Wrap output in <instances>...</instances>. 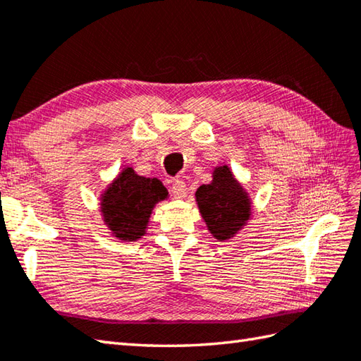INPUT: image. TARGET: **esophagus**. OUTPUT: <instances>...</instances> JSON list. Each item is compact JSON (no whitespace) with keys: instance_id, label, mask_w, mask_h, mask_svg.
Instances as JSON below:
<instances>
[{"instance_id":"esophagus-1","label":"esophagus","mask_w":361,"mask_h":361,"mask_svg":"<svg viewBox=\"0 0 361 361\" xmlns=\"http://www.w3.org/2000/svg\"><path fill=\"white\" fill-rule=\"evenodd\" d=\"M172 194L175 198H185L186 194H188V186L186 183L183 181L181 178H175L172 181Z\"/></svg>"}]
</instances>
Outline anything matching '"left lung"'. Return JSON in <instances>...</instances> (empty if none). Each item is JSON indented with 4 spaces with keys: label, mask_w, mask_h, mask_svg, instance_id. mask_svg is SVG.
Here are the masks:
<instances>
[{
    "label": "left lung",
    "mask_w": 361,
    "mask_h": 361,
    "mask_svg": "<svg viewBox=\"0 0 361 361\" xmlns=\"http://www.w3.org/2000/svg\"><path fill=\"white\" fill-rule=\"evenodd\" d=\"M195 197L206 225L219 240L229 239L250 217L248 197L228 166L217 167L212 183L198 188Z\"/></svg>",
    "instance_id": "8db88e82"
}]
</instances>
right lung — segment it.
<instances>
[{
    "label": "right lung",
    "mask_w": 361,
    "mask_h": 361,
    "mask_svg": "<svg viewBox=\"0 0 361 361\" xmlns=\"http://www.w3.org/2000/svg\"><path fill=\"white\" fill-rule=\"evenodd\" d=\"M166 197L159 180L144 178L127 167L104 194V219L121 240L135 242L144 234L153 206Z\"/></svg>",
    "instance_id": "obj_1"
}]
</instances>
